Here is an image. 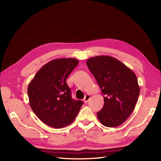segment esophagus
I'll return each mask as SVG.
<instances>
[{"instance_id": "esophagus-1", "label": "esophagus", "mask_w": 161, "mask_h": 161, "mask_svg": "<svg viewBox=\"0 0 161 161\" xmlns=\"http://www.w3.org/2000/svg\"><path fill=\"white\" fill-rule=\"evenodd\" d=\"M90 98H91V95H86L85 97V98H84V99H83V101L85 102V103H86L87 102L89 101V100L90 99Z\"/></svg>"}]
</instances>
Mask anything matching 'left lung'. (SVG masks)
Listing matches in <instances>:
<instances>
[{
  "label": "left lung",
  "mask_w": 161,
  "mask_h": 161,
  "mask_svg": "<svg viewBox=\"0 0 161 161\" xmlns=\"http://www.w3.org/2000/svg\"><path fill=\"white\" fill-rule=\"evenodd\" d=\"M86 65L105 95L103 108L97 114L100 122L109 128L122 124L132 113L140 94L135 73L109 56L90 58Z\"/></svg>",
  "instance_id": "8db88e82"
}]
</instances>
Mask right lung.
<instances>
[{"label": "right lung", "mask_w": 161, "mask_h": 161, "mask_svg": "<svg viewBox=\"0 0 161 161\" xmlns=\"http://www.w3.org/2000/svg\"><path fill=\"white\" fill-rule=\"evenodd\" d=\"M79 64L76 58H60L47 62L29 84L31 108L43 123L54 128L70 125L83 104L71 97L66 79Z\"/></svg>", "instance_id": "add662e5"}]
</instances>
